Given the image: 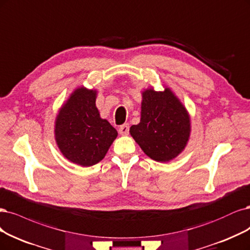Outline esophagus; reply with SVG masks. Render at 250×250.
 Masks as SVG:
<instances>
[{"instance_id":"34e87169","label":"esophagus","mask_w":250,"mask_h":250,"mask_svg":"<svg viewBox=\"0 0 250 250\" xmlns=\"http://www.w3.org/2000/svg\"><path fill=\"white\" fill-rule=\"evenodd\" d=\"M119 133L121 135H127L129 133V125L123 124L119 127Z\"/></svg>"}]
</instances>
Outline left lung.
<instances>
[{
  "instance_id": "obj_1",
  "label": "left lung",
  "mask_w": 250,
  "mask_h": 250,
  "mask_svg": "<svg viewBox=\"0 0 250 250\" xmlns=\"http://www.w3.org/2000/svg\"><path fill=\"white\" fill-rule=\"evenodd\" d=\"M141 122L130 134L145 154L158 162L173 160L182 152L190 136V118L185 106L169 88L143 93Z\"/></svg>"
}]
</instances>
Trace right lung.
<instances>
[{"label":"right lung","instance_id":"obj_1","mask_svg":"<svg viewBox=\"0 0 250 250\" xmlns=\"http://www.w3.org/2000/svg\"><path fill=\"white\" fill-rule=\"evenodd\" d=\"M97 91L77 88L60 108L55 136L58 147L68 160L91 167L104 158L118 132L96 107Z\"/></svg>","mask_w":250,"mask_h":250}]
</instances>
